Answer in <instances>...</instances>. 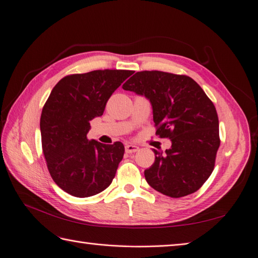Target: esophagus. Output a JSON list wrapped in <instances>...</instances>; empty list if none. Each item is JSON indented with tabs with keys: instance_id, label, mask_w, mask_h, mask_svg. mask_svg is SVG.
I'll list each match as a JSON object with an SVG mask.
<instances>
[{
	"instance_id": "obj_1",
	"label": "esophagus",
	"mask_w": 258,
	"mask_h": 258,
	"mask_svg": "<svg viewBox=\"0 0 258 258\" xmlns=\"http://www.w3.org/2000/svg\"><path fill=\"white\" fill-rule=\"evenodd\" d=\"M124 151H126V153H128V154L136 153L139 151V146L132 145V144H126V146H124Z\"/></svg>"
}]
</instances>
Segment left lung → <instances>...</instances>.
Returning <instances> with one entry per match:
<instances>
[{
	"mask_svg": "<svg viewBox=\"0 0 258 258\" xmlns=\"http://www.w3.org/2000/svg\"><path fill=\"white\" fill-rule=\"evenodd\" d=\"M122 89L150 100L156 135L172 143L165 153L154 150L146 182L172 198L197 191L212 173L221 144L212 101L189 76L161 71L137 72Z\"/></svg>",
	"mask_w": 258,
	"mask_h": 258,
	"instance_id": "left-lung-1",
	"label": "left lung"
}]
</instances>
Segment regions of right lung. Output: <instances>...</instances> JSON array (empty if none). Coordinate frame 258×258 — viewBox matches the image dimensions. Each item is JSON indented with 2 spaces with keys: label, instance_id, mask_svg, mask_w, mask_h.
Returning <instances> with one entry per match:
<instances>
[{
  "label": "right lung",
  "instance_id": "add662e5",
  "mask_svg": "<svg viewBox=\"0 0 258 258\" xmlns=\"http://www.w3.org/2000/svg\"><path fill=\"white\" fill-rule=\"evenodd\" d=\"M134 71L97 70L68 75L52 88L40 128L49 173L74 197L97 195L111 185L124 153L121 142L87 139L90 120L102 116L107 100Z\"/></svg>",
  "mask_w": 258,
  "mask_h": 258
}]
</instances>
